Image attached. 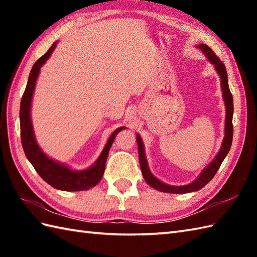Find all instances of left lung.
<instances>
[{"label": "left lung", "instance_id": "obj_1", "mask_svg": "<svg viewBox=\"0 0 257 257\" xmlns=\"http://www.w3.org/2000/svg\"><path fill=\"white\" fill-rule=\"evenodd\" d=\"M199 48H201L202 52H203L206 57L209 58V61L214 65L217 73H219L221 77V87L223 91V98H224V102L226 106V117H225V137L223 140V144L221 147V150L215 159L212 161L209 167H206L200 177L195 180L194 182L190 183L188 185H183V187H172V185H168L159 181L157 178L152 176L151 172L148 169V165H147V160L145 157L144 152V146L143 141H141L139 136H137V143H138V152H139V162H140V168L141 172H143V176L146 180V182L148 183L151 188H154L158 191H161V192L166 193H189L193 192V191H198L204 187L205 184L209 183L213 177L215 176V173L219 170L221 163L224 160V158L230 151V148L232 146V139H233V97L228 88V83H227V73L224 64L222 63L221 59L215 55V53L213 52L209 46L204 44L199 45Z\"/></svg>", "mask_w": 257, "mask_h": 257}]
</instances>
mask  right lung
Wrapping results in <instances>:
<instances>
[{"mask_svg": "<svg viewBox=\"0 0 257 257\" xmlns=\"http://www.w3.org/2000/svg\"><path fill=\"white\" fill-rule=\"evenodd\" d=\"M56 47V42L51 46L44 55L40 57L32 67L30 73L29 80L23 96L21 100V108H20V123H21V140L22 146L25 152V156L29 161L32 163L36 172L40 174L41 178L47 182L53 188L63 190V191H83L88 190L100 181L102 174L105 172L106 160L108 157L109 149L113 143V139L120 130L124 129V127L118 128L114 130L113 134L110 136L108 143L105 147V149L101 152L100 157L91 168L87 169L84 171H73L65 167L61 163L55 162L50 159L47 156L43 154L40 147L37 146L35 141L34 133H33L32 122H31V101L32 96L34 92L36 78L40 73L42 65L44 64L48 57L51 56L54 48Z\"/></svg>", "mask_w": 257, "mask_h": 257, "instance_id": "right-lung-1", "label": "right lung"}]
</instances>
